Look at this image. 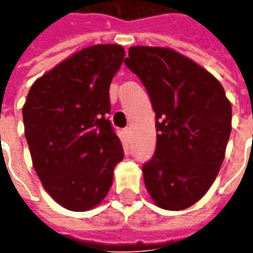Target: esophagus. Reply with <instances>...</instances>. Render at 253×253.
Listing matches in <instances>:
<instances>
[{
    "instance_id": "obj_1",
    "label": "esophagus",
    "mask_w": 253,
    "mask_h": 253,
    "mask_svg": "<svg viewBox=\"0 0 253 253\" xmlns=\"http://www.w3.org/2000/svg\"><path fill=\"white\" fill-rule=\"evenodd\" d=\"M123 134H125V138H126V139H130V138H131V128H130V127H126V128L123 130Z\"/></svg>"
}]
</instances>
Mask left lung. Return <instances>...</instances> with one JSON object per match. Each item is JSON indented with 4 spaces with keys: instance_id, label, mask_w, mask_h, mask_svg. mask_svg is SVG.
<instances>
[{
    "instance_id": "1",
    "label": "left lung",
    "mask_w": 253,
    "mask_h": 253,
    "mask_svg": "<svg viewBox=\"0 0 253 253\" xmlns=\"http://www.w3.org/2000/svg\"><path fill=\"white\" fill-rule=\"evenodd\" d=\"M126 66L148 90L157 146L143 165L156 206L184 210L215 180L232 131V105L211 73L169 47L134 46Z\"/></svg>"
}]
</instances>
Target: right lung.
<instances>
[{
	"instance_id": "obj_1",
	"label": "right lung",
	"mask_w": 253,
	"mask_h": 253,
	"mask_svg": "<svg viewBox=\"0 0 253 253\" xmlns=\"http://www.w3.org/2000/svg\"><path fill=\"white\" fill-rule=\"evenodd\" d=\"M125 58L119 44L78 50L32 84L23 105L32 165L58 205L86 211L104 199L123 148L110 119V85Z\"/></svg>"
}]
</instances>
